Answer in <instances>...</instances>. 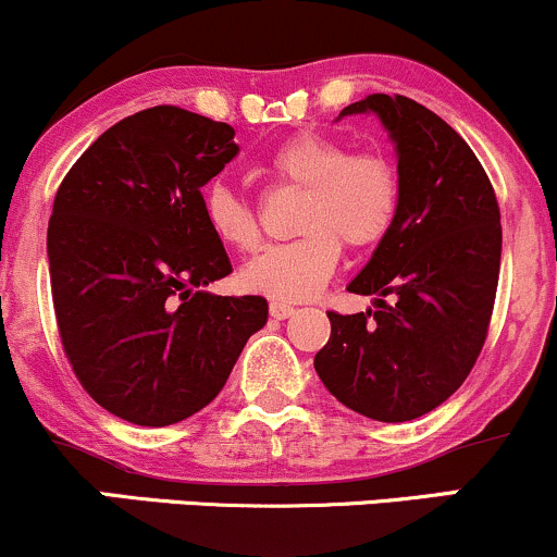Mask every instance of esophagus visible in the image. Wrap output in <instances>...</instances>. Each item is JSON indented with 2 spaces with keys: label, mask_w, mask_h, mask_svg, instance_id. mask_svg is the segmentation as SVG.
<instances>
[{
  "label": "esophagus",
  "mask_w": 557,
  "mask_h": 557,
  "mask_svg": "<svg viewBox=\"0 0 557 557\" xmlns=\"http://www.w3.org/2000/svg\"><path fill=\"white\" fill-rule=\"evenodd\" d=\"M293 311H296V309H293L290 304H285V300H272V304H270V314L274 319H287L293 314Z\"/></svg>",
  "instance_id": "34e87169"
}]
</instances>
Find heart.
<instances>
[{
	"mask_svg": "<svg viewBox=\"0 0 557 557\" xmlns=\"http://www.w3.org/2000/svg\"><path fill=\"white\" fill-rule=\"evenodd\" d=\"M267 175L304 198L293 222L298 238L267 246L240 267V287L261 296H314L341 261V243L354 251H372L387 240L400 216V168L385 149L350 151L341 138L296 133L267 157ZM203 216L233 251L248 253L259 246L261 227L251 203L227 185L207 190Z\"/></svg>",
	"mask_w": 557,
	"mask_h": 557,
	"instance_id": "b5f03b06",
	"label": "heart"
}]
</instances>
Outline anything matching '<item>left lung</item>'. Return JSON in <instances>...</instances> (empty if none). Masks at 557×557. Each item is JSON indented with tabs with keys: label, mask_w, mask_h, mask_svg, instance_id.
<instances>
[{
	"label": "left lung",
	"mask_w": 557,
	"mask_h": 557,
	"mask_svg": "<svg viewBox=\"0 0 557 557\" xmlns=\"http://www.w3.org/2000/svg\"><path fill=\"white\" fill-rule=\"evenodd\" d=\"M356 112H374L398 146L403 207L348 285L380 296L376 309L327 311L332 332L314 369L350 411L395 424L450 398L482 354L500 277V207L469 144L426 107L372 94L341 117Z\"/></svg>",
	"instance_id": "8db88e82"
}]
</instances>
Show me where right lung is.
<instances>
[{
	"label": "right lung",
	"mask_w": 557,
	"mask_h": 557,
	"mask_svg": "<svg viewBox=\"0 0 557 557\" xmlns=\"http://www.w3.org/2000/svg\"><path fill=\"white\" fill-rule=\"evenodd\" d=\"M235 131L162 104L120 120L54 196L47 251L57 330L91 398L138 426L194 417L267 324L261 296H212L233 272L201 188L238 154Z\"/></svg>",
	"instance_id": "1"
}]
</instances>
